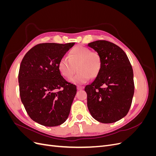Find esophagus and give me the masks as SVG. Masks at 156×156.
Listing matches in <instances>:
<instances>
[{"label":"esophagus","mask_w":156,"mask_h":156,"mask_svg":"<svg viewBox=\"0 0 156 156\" xmlns=\"http://www.w3.org/2000/svg\"><path fill=\"white\" fill-rule=\"evenodd\" d=\"M77 88L78 90H83V89L84 88V87H80V86H78V87H77Z\"/></svg>","instance_id":"34e87169"}]
</instances>
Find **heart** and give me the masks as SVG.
<instances>
[{"instance_id":"b5f03b06","label":"heart","mask_w":156,"mask_h":156,"mask_svg":"<svg viewBox=\"0 0 156 156\" xmlns=\"http://www.w3.org/2000/svg\"><path fill=\"white\" fill-rule=\"evenodd\" d=\"M58 68L65 78L69 79L76 72V75L70 79L75 84L87 83L90 78L97 77L101 68V58L97 52L83 46L75 47L69 51V56L60 58Z\"/></svg>"}]
</instances>
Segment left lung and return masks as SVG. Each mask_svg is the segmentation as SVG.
Wrapping results in <instances>:
<instances>
[{
  "label": "left lung",
  "mask_w": 156,
  "mask_h": 156,
  "mask_svg": "<svg viewBox=\"0 0 156 156\" xmlns=\"http://www.w3.org/2000/svg\"><path fill=\"white\" fill-rule=\"evenodd\" d=\"M100 55L101 68L85 87L87 106L94 119L104 124L119 121L128 112L134 94L133 72L125 52L105 40L89 43Z\"/></svg>",
  "instance_id": "8db88e82"
}]
</instances>
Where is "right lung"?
<instances>
[{
  "label": "right lung",
  "mask_w": 156,
  "mask_h": 156,
  "mask_svg": "<svg viewBox=\"0 0 156 156\" xmlns=\"http://www.w3.org/2000/svg\"><path fill=\"white\" fill-rule=\"evenodd\" d=\"M74 44L37 45L21 61L18 75L21 102L30 119L42 126L61 125L69 115L77 88L61 75L58 64Z\"/></svg>",
  "instance_id": "add662e5"
}]
</instances>
